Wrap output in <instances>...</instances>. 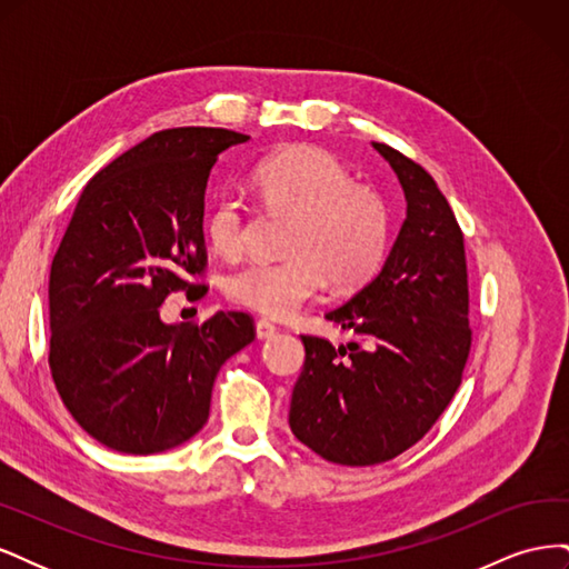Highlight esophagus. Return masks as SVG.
Wrapping results in <instances>:
<instances>
[{"label": "esophagus", "instance_id": "obj_1", "mask_svg": "<svg viewBox=\"0 0 569 569\" xmlns=\"http://www.w3.org/2000/svg\"><path fill=\"white\" fill-rule=\"evenodd\" d=\"M278 335V327H274L270 320H258L256 322V337L258 339H272Z\"/></svg>", "mask_w": 569, "mask_h": 569}]
</instances>
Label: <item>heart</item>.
Instances as JSON below:
<instances>
[{"label":"heart","instance_id":"heart-1","mask_svg":"<svg viewBox=\"0 0 569 569\" xmlns=\"http://www.w3.org/2000/svg\"><path fill=\"white\" fill-rule=\"evenodd\" d=\"M253 184L272 213L291 216L282 261L234 270L228 297L270 318H287L316 299L327 280L353 289L380 270L389 251L391 216L375 187L320 147H291L253 168ZM249 216L237 194H218L203 218L209 244L228 258L247 247Z\"/></svg>","mask_w":569,"mask_h":569}]
</instances>
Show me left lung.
I'll return each mask as SVG.
<instances>
[{
	"label": "left lung",
	"instance_id": "left-lung-1",
	"mask_svg": "<svg viewBox=\"0 0 569 569\" xmlns=\"http://www.w3.org/2000/svg\"><path fill=\"white\" fill-rule=\"evenodd\" d=\"M396 170L408 216L385 268L327 318L356 341L301 335L306 360L289 427L320 458L363 468L416 446L460 387L472 347L462 230L427 170L372 142Z\"/></svg>",
	"mask_w": 569,
	"mask_h": 569
}]
</instances>
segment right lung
<instances>
[{"instance_id":"add662e5","label":"right lung","mask_w":569,"mask_h":569,"mask_svg":"<svg viewBox=\"0 0 569 569\" xmlns=\"http://www.w3.org/2000/svg\"><path fill=\"white\" fill-rule=\"evenodd\" d=\"M226 128L153 132L84 184L49 272V370L99 443L149 456L209 420L222 363L253 341V318L218 311L163 325L161 303L203 287V192Z\"/></svg>"}]
</instances>
